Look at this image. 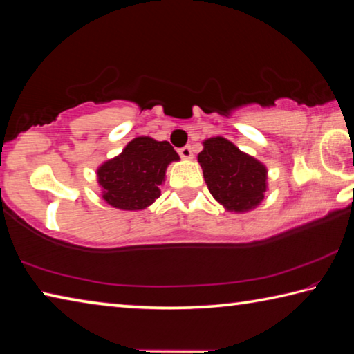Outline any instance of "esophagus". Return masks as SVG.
Here are the masks:
<instances>
[{
    "mask_svg": "<svg viewBox=\"0 0 354 354\" xmlns=\"http://www.w3.org/2000/svg\"><path fill=\"white\" fill-rule=\"evenodd\" d=\"M179 156H181L183 159H192V156H194V153H192V148L190 145H185L183 148H179Z\"/></svg>",
    "mask_w": 354,
    "mask_h": 354,
    "instance_id": "34e87169",
    "label": "esophagus"
}]
</instances>
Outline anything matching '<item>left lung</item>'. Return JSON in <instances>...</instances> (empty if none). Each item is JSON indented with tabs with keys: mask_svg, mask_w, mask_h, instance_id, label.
<instances>
[{
	"mask_svg": "<svg viewBox=\"0 0 354 354\" xmlns=\"http://www.w3.org/2000/svg\"><path fill=\"white\" fill-rule=\"evenodd\" d=\"M198 162L207 189L226 211L247 212L261 205L267 190V169L225 137L203 142Z\"/></svg>",
	"mask_w": 354,
	"mask_h": 354,
	"instance_id": "8db88e82",
	"label": "left lung"
}]
</instances>
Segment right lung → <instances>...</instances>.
I'll return each instance as SVG.
<instances>
[{"label":"right lung","mask_w":354,"mask_h":354,"mask_svg":"<svg viewBox=\"0 0 354 354\" xmlns=\"http://www.w3.org/2000/svg\"><path fill=\"white\" fill-rule=\"evenodd\" d=\"M179 156L169 142L151 137H136L122 154L98 169L103 198L122 211H140L160 196L159 185L165 181V170Z\"/></svg>","instance_id":"1"}]
</instances>
